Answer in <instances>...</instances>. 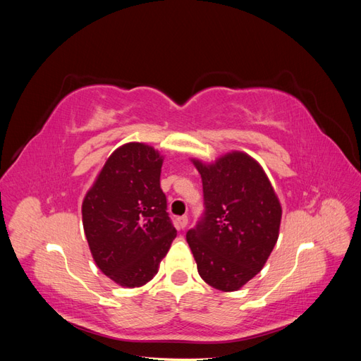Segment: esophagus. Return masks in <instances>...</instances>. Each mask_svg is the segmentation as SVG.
<instances>
[{
	"label": "esophagus",
	"instance_id": "1",
	"mask_svg": "<svg viewBox=\"0 0 361 361\" xmlns=\"http://www.w3.org/2000/svg\"><path fill=\"white\" fill-rule=\"evenodd\" d=\"M187 224H188V216L187 215H182V216L178 218V226L180 228H185V227H187Z\"/></svg>",
	"mask_w": 361,
	"mask_h": 361
}]
</instances>
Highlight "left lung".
<instances>
[{
    "instance_id": "1",
    "label": "left lung",
    "mask_w": 361,
    "mask_h": 361,
    "mask_svg": "<svg viewBox=\"0 0 361 361\" xmlns=\"http://www.w3.org/2000/svg\"><path fill=\"white\" fill-rule=\"evenodd\" d=\"M192 162L203 182L204 212L187 243L207 285L233 292L267 264L279 239L281 206L264 169L244 152Z\"/></svg>"
}]
</instances>
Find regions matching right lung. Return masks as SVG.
Returning <instances> with one entry per match:
<instances>
[{
    "label": "right lung",
    "instance_id": "add662e5",
    "mask_svg": "<svg viewBox=\"0 0 361 361\" xmlns=\"http://www.w3.org/2000/svg\"><path fill=\"white\" fill-rule=\"evenodd\" d=\"M162 157L145 143L116 149L87 191L82 226L92 256L123 288L146 285L176 238L159 185Z\"/></svg>",
    "mask_w": 361,
    "mask_h": 361
}]
</instances>
